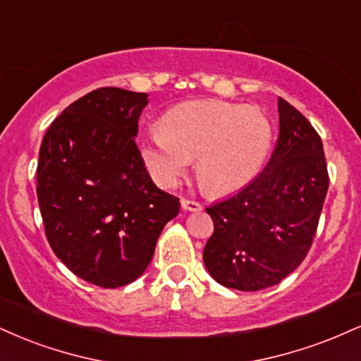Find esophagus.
Returning a JSON list of instances; mask_svg holds the SVG:
<instances>
[{
    "label": "esophagus",
    "mask_w": 361,
    "mask_h": 361,
    "mask_svg": "<svg viewBox=\"0 0 361 361\" xmlns=\"http://www.w3.org/2000/svg\"><path fill=\"white\" fill-rule=\"evenodd\" d=\"M181 208H183L185 212H202L203 210V207L200 205L198 202H195V200H186V198L181 200Z\"/></svg>",
    "instance_id": "1"
}]
</instances>
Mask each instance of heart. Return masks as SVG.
I'll use <instances>...</instances> for the list:
<instances>
[{"label":"heart","instance_id":"b5f03b06","mask_svg":"<svg viewBox=\"0 0 361 361\" xmlns=\"http://www.w3.org/2000/svg\"><path fill=\"white\" fill-rule=\"evenodd\" d=\"M161 131L141 139V154L159 185L175 186L195 159L198 181L214 195L240 190L259 173L272 128L255 106L198 99L171 107Z\"/></svg>","mask_w":361,"mask_h":361}]
</instances>
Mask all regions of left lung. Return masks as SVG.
<instances>
[{
  "mask_svg": "<svg viewBox=\"0 0 361 361\" xmlns=\"http://www.w3.org/2000/svg\"><path fill=\"white\" fill-rule=\"evenodd\" d=\"M279 137L264 171L214 203V235L203 250L210 276L230 289L279 284L306 257L328 192L323 142L310 121L279 97Z\"/></svg>",
  "mask_w": 361,
  "mask_h": 361,
  "instance_id": "1",
  "label": "left lung"
}]
</instances>
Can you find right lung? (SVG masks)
<instances>
[{
    "mask_svg": "<svg viewBox=\"0 0 361 361\" xmlns=\"http://www.w3.org/2000/svg\"><path fill=\"white\" fill-rule=\"evenodd\" d=\"M147 94L101 87L47 129L37 197L55 255L101 288L136 281L180 200L153 183L136 141Z\"/></svg>",
    "mask_w": 361,
    "mask_h": 361,
    "instance_id": "obj_1",
    "label": "right lung"
}]
</instances>
